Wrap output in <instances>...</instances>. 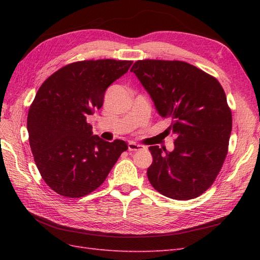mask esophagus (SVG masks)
<instances>
[{"instance_id":"esophagus-1","label":"esophagus","mask_w":260,"mask_h":260,"mask_svg":"<svg viewBox=\"0 0 260 260\" xmlns=\"http://www.w3.org/2000/svg\"><path fill=\"white\" fill-rule=\"evenodd\" d=\"M143 147H144V146H142L140 144H136V143H133V142L128 143V151L129 152H135V151L143 150Z\"/></svg>"}]
</instances>
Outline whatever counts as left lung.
<instances>
[{
    "label": "left lung",
    "instance_id": "1",
    "mask_svg": "<svg viewBox=\"0 0 260 260\" xmlns=\"http://www.w3.org/2000/svg\"><path fill=\"white\" fill-rule=\"evenodd\" d=\"M150 93L159 116L170 118L176 139L168 152L150 146L147 178L174 200H190L212 185L228 153L233 116L214 77L184 61L139 60L131 69Z\"/></svg>",
    "mask_w": 260,
    "mask_h": 260
}]
</instances>
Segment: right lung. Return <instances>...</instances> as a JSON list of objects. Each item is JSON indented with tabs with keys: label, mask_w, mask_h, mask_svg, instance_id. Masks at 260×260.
Returning a JSON list of instances; mask_svg holds the SVG:
<instances>
[{
	"label": "right lung",
	"mask_w": 260,
	"mask_h": 260,
	"mask_svg": "<svg viewBox=\"0 0 260 260\" xmlns=\"http://www.w3.org/2000/svg\"><path fill=\"white\" fill-rule=\"evenodd\" d=\"M128 60H85L64 66L39 88L27 113L30 147L42 179L58 194L81 198L106 180L124 141L92 135L87 117L105 91L128 71Z\"/></svg>",
	"instance_id": "right-lung-1"
}]
</instances>
